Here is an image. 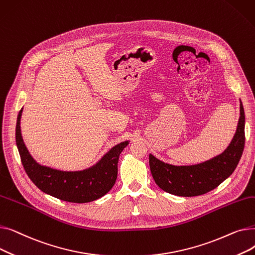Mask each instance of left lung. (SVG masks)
Returning <instances> with one entry per match:
<instances>
[{"mask_svg": "<svg viewBox=\"0 0 255 255\" xmlns=\"http://www.w3.org/2000/svg\"><path fill=\"white\" fill-rule=\"evenodd\" d=\"M240 119L233 141L221 155L193 166H173L149 156L155 183L178 196H197L215 189L235 171L245 145V114L240 105Z\"/></svg>", "mask_w": 255, "mask_h": 255, "instance_id": "obj_1", "label": "left lung"}]
</instances>
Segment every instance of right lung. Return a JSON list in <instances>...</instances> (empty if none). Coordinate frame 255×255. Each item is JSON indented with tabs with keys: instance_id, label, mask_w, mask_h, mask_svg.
I'll use <instances>...</instances> for the list:
<instances>
[{
	"instance_id": "obj_1",
	"label": "right lung",
	"mask_w": 255,
	"mask_h": 255,
	"mask_svg": "<svg viewBox=\"0 0 255 255\" xmlns=\"http://www.w3.org/2000/svg\"><path fill=\"white\" fill-rule=\"evenodd\" d=\"M16 123V145L23 168L31 181L46 194L69 203L85 204L96 200L109 192L118 176L119 156L128 144L121 142L107 153L94 167L83 171H61L38 164L23 143L19 121Z\"/></svg>"
}]
</instances>
